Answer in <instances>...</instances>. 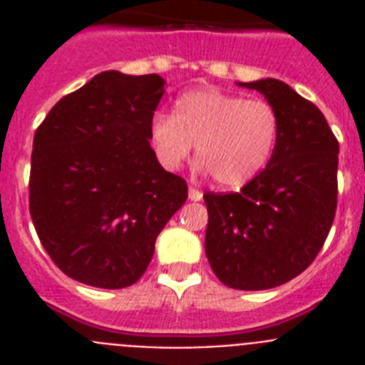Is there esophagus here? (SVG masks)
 Here are the masks:
<instances>
[{"instance_id":"esophagus-1","label":"esophagus","mask_w":365,"mask_h":365,"mask_svg":"<svg viewBox=\"0 0 365 365\" xmlns=\"http://www.w3.org/2000/svg\"><path fill=\"white\" fill-rule=\"evenodd\" d=\"M188 197H190V201H201V199H202V192H199L197 188H192V186H190Z\"/></svg>"}]
</instances>
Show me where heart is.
Here are the masks:
<instances>
[{
  "label": "heart",
  "instance_id": "1",
  "mask_svg": "<svg viewBox=\"0 0 365 365\" xmlns=\"http://www.w3.org/2000/svg\"><path fill=\"white\" fill-rule=\"evenodd\" d=\"M279 133L282 118L270 102L217 87L182 93L173 115L159 113L150 125L151 146L166 170H177L195 144L199 168L222 188H241L259 175L272 159Z\"/></svg>",
  "mask_w": 365,
  "mask_h": 365
}]
</instances>
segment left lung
Listing matches in <instances>:
<instances>
[{"label": "left lung", "mask_w": 365, "mask_h": 365, "mask_svg": "<svg viewBox=\"0 0 365 365\" xmlns=\"http://www.w3.org/2000/svg\"><path fill=\"white\" fill-rule=\"evenodd\" d=\"M278 109L282 133L267 168L241 192H206L205 250L237 291H265L311 265L327 240L338 199V140L324 113L283 83H240Z\"/></svg>", "instance_id": "left-lung-1"}]
</instances>
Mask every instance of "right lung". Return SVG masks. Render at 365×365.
<instances>
[{"label":"right lung","instance_id":"1","mask_svg":"<svg viewBox=\"0 0 365 365\" xmlns=\"http://www.w3.org/2000/svg\"><path fill=\"white\" fill-rule=\"evenodd\" d=\"M163 87L159 74L104 71L58 100L34 133L29 210L54 265L76 282H138L188 197L150 146Z\"/></svg>","mask_w":365,"mask_h":365}]
</instances>
